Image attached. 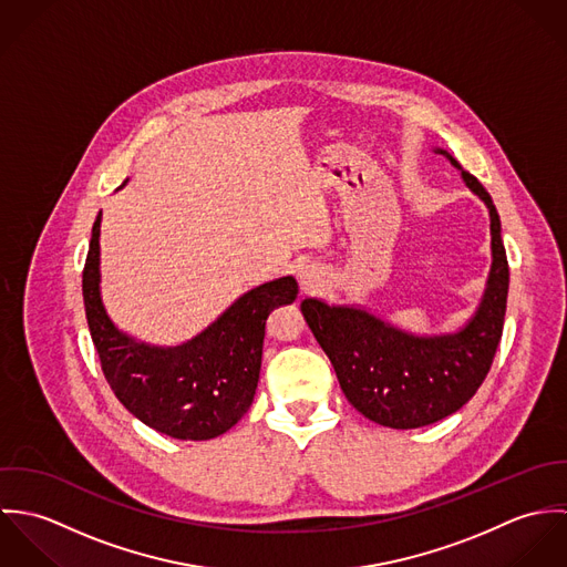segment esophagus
<instances>
[{
	"instance_id": "esophagus-1",
	"label": "esophagus",
	"mask_w": 567,
	"mask_h": 567,
	"mask_svg": "<svg viewBox=\"0 0 567 567\" xmlns=\"http://www.w3.org/2000/svg\"><path fill=\"white\" fill-rule=\"evenodd\" d=\"M321 281H323V272L317 266H306L299 272V284L303 292H315L321 286Z\"/></svg>"
}]
</instances>
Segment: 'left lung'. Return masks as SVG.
Here are the masks:
<instances>
[{
  "label": "left lung",
  "instance_id": "obj_1",
  "mask_svg": "<svg viewBox=\"0 0 567 567\" xmlns=\"http://www.w3.org/2000/svg\"><path fill=\"white\" fill-rule=\"evenodd\" d=\"M434 153L461 169L465 185L485 200L491 216L493 261L476 315L454 333L414 336L353 306H327L319 299L301 303L349 404L395 430L441 421L476 395L499 344L506 312L508 261L497 209L474 174L447 151Z\"/></svg>",
  "mask_w": 567,
  "mask_h": 567
}]
</instances>
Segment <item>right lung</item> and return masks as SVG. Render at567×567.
Returning <instances> with one entry per match:
<instances>
[{
  "label": "right lung",
  "instance_id": "add662e5",
  "mask_svg": "<svg viewBox=\"0 0 567 567\" xmlns=\"http://www.w3.org/2000/svg\"><path fill=\"white\" fill-rule=\"evenodd\" d=\"M126 183V181H124ZM100 223L82 270L84 312L102 373L124 408L181 441H207L234 427L252 404L268 315L299 295L295 277L261 284L214 323L176 347L146 344L109 319L100 297Z\"/></svg>",
  "mask_w": 567,
  "mask_h": 567
}]
</instances>
